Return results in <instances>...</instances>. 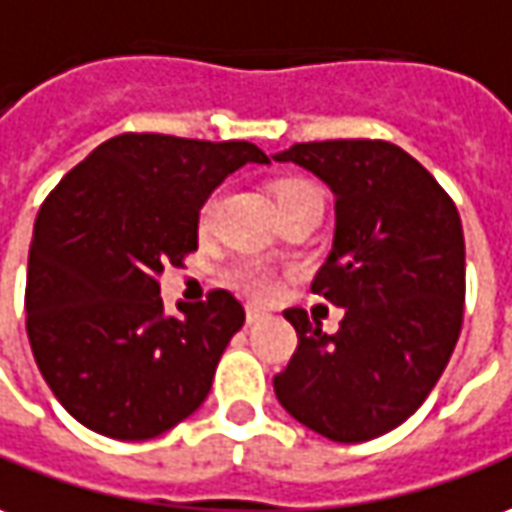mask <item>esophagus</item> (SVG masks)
Returning a JSON list of instances; mask_svg holds the SVG:
<instances>
[{
    "instance_id": "34e87169",
    "label": "esophagus",
    "mask_w": 512,
    "mask_h": 512,
    "mask_svg": "<svg viewBox=\"0 0 512 512\" xmlns=\"http://www.w3.org/2000/svg\"><path fill=\"white\" fill-rule=\"evenodd\" d=\"M262 309H256V306H248V312H245V320H248V326H256V323H262L264 320Z\"/></svg>"
}]
</instances>
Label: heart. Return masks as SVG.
<instances>
[{
	"label": "heart",
	"mask_w": 512,
	"mask_h": 512,
	"mask_svg": "<svg viewBox=\"0 0 512 512\" xmlns=\"http://www.w3.org/2000/svg\"><path fill=\"white\" fill-rule=\"evenodd\" d=\"M306 189H312L309 183L303 181H290V183H281L278 186V200H284V197L298 195V192H306ZM220 200L222 192H211L203 203H200V211H197V225H200V231H211V225L217 220V211H220ZM225 281L239 290L242 295H248V298H256V301H273L281 290V273H278L276 267L270 262H264V259H256V256H245V259H236L225 267Z\"/></svg>",
	"instance_id": "heart-1"
}]
</instances>
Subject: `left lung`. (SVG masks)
I'll return each instance as SVG.
<instances>
[{"instance_id":"8db88e82","label":"left lung","mask_w":512,"mask_h":512,"mask_svg":"<svg viewBox=\"0 0 512 512\" xmlns=\"http://www.w3.org/2000/svg\"><path fill=\"white\" fill-rule=\"evenodd\" d=\"M276 161L315 172L337 197L334 250L312 292L345 309L337 334L303 309L284 312L298 348L276 396L323 438H379L424 404L457 345L463 222L432 172L382 139L292 144Z\"/></svg>"}]
</instances>
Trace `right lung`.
<instances>
[{"mask_svg":"<svg viewBox=\"0 0 512 512\" xmlns=\"http://www.w3.org/2000/svg\"><path fill=\"white\" fill-rule=\"evenodd\" d=\"M250 142L119 133L52 189L27 262V337L63 410L116 440H150L206 401L225 345L245 323L228 290L164 315L161 273L197 250L200 203Z\"/></svg>","mask_w":512,"mask_h":512,"instance_id":"add662e5","label":"right lung"}]
</instances>
